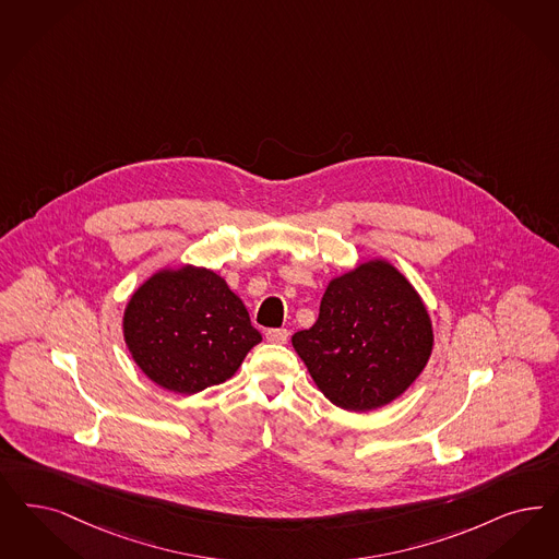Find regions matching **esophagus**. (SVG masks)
Returning <instances> with one entry per match:
<instances>
[{"instance_id": "obj_1", "label": "esophagus", "mask_w": 559, "mask_h": 559, "mask_svg": "<svg viewBox=\"0 0 559 559\" xmlns=\"http://www.w3.org/2000/svg\"><path fill=\"white\" fill-rule=\"evenodd\" d=\"M266 341L274 345H285L289 341V332L285 328H270L266 330Z\"/></svg>"}]
</instances>
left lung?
<instances>
[{"mask_svg":"<svg viewBox=\"0 0 559 559\" xmlns=\"http://www.w3.org/2000/svg\"><path fill=\"white\" fill-rule=\"evenodd\" d=\"M290 343L332 405L366 413L419 378L433 328L405 274L376 258L332 278L316 324L295 332Z\"/></svg>","mask_w":559,"mask_h":559,"instance_id":"8db88e82","label":"left lung"}]
</instances>
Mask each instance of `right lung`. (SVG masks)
I'll use <instances>...</instances> for the list:
<instances>
[{
	"label": "right lung",
	"mask_w": 559,
	"mask_h": 559,
	"mask_svg": "<svg viewBox=\"0 0 559 559\" xmlns=\"http://www.w3.org/2000/svg\"><path fill=\"white\" fill-rule=\"evenodd\" d=\"M123 338L154 384L195 394L229 380L262 334L223 276L186 264L154 272L132 293Z\"/></svg>",
	"instance_id": "1"
}]
</instances>
